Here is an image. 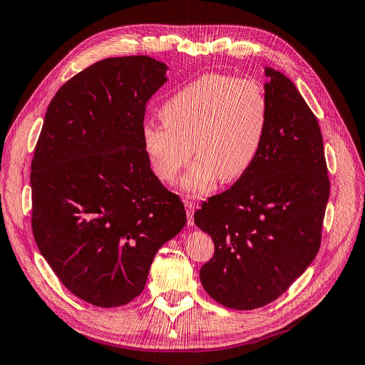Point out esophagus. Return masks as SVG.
<instances>
[{
  "mask_svg": "<svg viewBox=\"0 0 365 365\" xmlns=\"http://www.w3.org/2000/svg\"><path fill=\"white\" fill-rule=\"evenodd\" d=\"M184 207H185V213H187V224L190 227L195 225L193 220V215H195V204L190 201H184Z\"/></svg>",
  "mask_w": 365,
  "mask_h": 365,
  "instance_id": "1",
  "label": "esophagus"
}]
</instances>
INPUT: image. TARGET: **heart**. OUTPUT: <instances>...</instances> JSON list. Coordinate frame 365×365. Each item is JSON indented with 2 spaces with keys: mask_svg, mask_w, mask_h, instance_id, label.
Wrapping results in <instances>:
<instances>
[{
  "mask_svg": "<svg viewBox=\"0 0 365 365\" xmlns=\"http://www.w3.org/2000/svg\"><path fill=\"white\" fill-rule=\"evenodd\" d=\"M163 121H145L141 143L150 169L172 184L196 155L184 176L190 195L212 192L217 180L233 182L260 155L269 125V101L250 79L207 74L172 94L160 109Z\"/></svg>",
  "mask_w": 365,
  "mask_h": 365,
  "instance_id": "obj_1",
  "label": "heart"
}]
</instances>
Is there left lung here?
Wrapping results in <instances>:
<instances>
[{
  "mask_svg": "<svg viewBox=\"0 0 365 365\" xmlns=\"http://www.w3.org/2000/svg\"><path fill=\"white\" fill-rule=\"evenodd\" d=\"M269 125L260 155L195 224L213 239L200 271L207 294L237 311L267 306L315 259L330 182L322 130L295 85L267 67Z\"/></svg>",
  "mask_w": 365,
  "mask_h": 365,
  "instance_id": "1",
  "label": "left lung"
}]
</instances>
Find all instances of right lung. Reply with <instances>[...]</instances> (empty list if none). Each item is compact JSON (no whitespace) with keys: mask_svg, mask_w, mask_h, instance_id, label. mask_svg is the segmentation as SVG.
Instances as JSON below:
<instances>
[{"mask_svg":"<svg viewBox=\"0 0 365 365\" xmlns=\"http://www.w3.org/2000/svg\"><path fill=\"white\" fill-rule=\"evenodd\" d=\"M165 70L123 56L71 77L51 98L31 160L33 237L65 288L98 307L140 295L157 251L187 222L141 143Z\"/></svg>","mask_w":365,"mask_h":365,"instance_id":"add662e5","label":"right lung"}]
</instances>
